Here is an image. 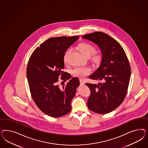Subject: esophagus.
Returning a JSON list of instances; mask_svg holds the SVG:
<instances>
[{
    "instance_id": "obj_1",
    "label": "esophagus",
    "mask_w": 148,
    "mask_h": 148,
    "mask_svg": "<svg viewBox=\"0 0 148 148\" xmlns=\"http://www.w3.org/2000/svg\"><path fill=\"white\" fill-rule=\"evenodd\" d=\"M80 85H84V82L82 80H80Z\"/></svg>"
}]
</instances>
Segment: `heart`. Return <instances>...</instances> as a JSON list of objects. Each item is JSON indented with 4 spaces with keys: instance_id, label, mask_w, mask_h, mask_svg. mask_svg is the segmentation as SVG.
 Returning <instances> with one entry per match:
<instances>
[{
    "instance_id": "1",
    "label": "heart",
    "mask_w": 148,
    "mask_h": 148,
    "mask_svg": "<svg viewBox=\"0 0 148 148\" xmlns=\"http://www.w3.org/2000/svg\"><path fill=\"white\" fill-rule=\"evenodd\" d=\"M78 49L81 54L86 57H90L92 55V60L96 64H100L103 60V55L100 53H94L95 48L93 45L88 42H82L78 45ZM71 50H69L65 53L63 57L64 62L67 63L68 56ZM92 73L91 68L88 67H77L73 70V74L74 76L83 79Z\"/></svg>"
}]
</instances>
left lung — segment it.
Here are the masks:
<instances>
[{"mask_svg":"<svg viewBox=\"0 0 148 148\" xmlns=\"http://www.w3.org/2000/svg\"><path fill=\"white\" fill-rule=\"evenodd\" d=\"M82 38L98 45L103 55L100 67L89 77L104 82L86 84L90 90L87 106L93 112L106 114L118 108L125 98L131 76L130 63L121 45L108 34L95 32Z\"/></svg>","mask_w":148,"mask_h":148,"instance_id":"1","label":"left lung"}]
</instances>
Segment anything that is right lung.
<instances>
[{"label": "right lung", "instance_id": "add662e5", "mask_svg": "<svg viewBox=\"0 0 148 148\" xmlns=\"http://www.w3.org/2000/svg\"><path fill=\"white\" fill-rule=\"evenodd\" d=\"M79 37H51L34 51L28 61L27 76L32 98L40 111L49 116L60 117L72 110L71 103L80 85L79 80L73 77L62 86L58 82V77L64 81L71 77L63 71V57Z\"/></svg>", "mask_w": 148, "mask_h": 148}]
</instances>
